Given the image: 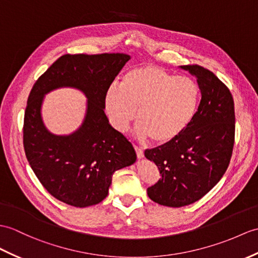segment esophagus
Instances as JSON below:
<instances>
[{
	"mask_svg": "<svg viewBox=\"0 0 258 258\" xmlns=\"http://www.w3.org/2000/svg\"><path fill=\"white\" fill-rule=\"evenodd\" d=\"M134 149H135V152H136V155H137V158L139 159H142L143 157H144V152L142 151L141 148H139L137 146H134Z\"/></svg>",
	"mask_w": 258,
	"mask_h": 258,
	"instance_id": "1",
	"label": "esophagus"
}]
</instances>
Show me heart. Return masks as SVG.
I'll return each mask as SVG.
<instances>
[{
  "label": "heart",
  "mask_w": 258,
  "mask_h": 258,
  "mask_svg": "<svg viewBox=\"0 0 258 258\" xmlns=\"http://www.w3.org/2000/svg\"><path fill=\"white\" fill-rule=\"evenodd\" d=\"M199 88L185 76H173L157 66L131 69L119 86L109 88L104 98L107 115L114 128L125 132L136 118V135L164 145L180 136L192 121Z\"/></svg>",
  "instance_id": "heart-1"
}]
</instances>
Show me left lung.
<instances>
[{
    "mask_svg": "<svg viewBox=\"0 0 258 258\" xmlns=\"http://www.w3.org/2000/svg\"><path fill=\"white\" fill-rule=\"evenodd\" d=\"M196 77L200 103L183 133L175 141L145 151L160 179L147 189L161 206L180 208L206 196L229 167L235 135L234 101L230 90L210 70L180 66Z\"/></svg>",
    "mask_w": 258,
    "mask_h": 258,
    "instance_id": "8db88e82",
    "label": "left lung"
}]
</instances>
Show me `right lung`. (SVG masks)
Returning a JSON list of instances; mask_svg holds the SVG:
<instances>
[{"label":"right lung","mask_w":258,"mask_h":258,"mask_svg":"<svg viewBox=\"0 0 258 258\" xmlns=\"http://www.w3.org/2000/svg\"><path fill=\"white\" fill-rule=\"evenodd\" d=\"M130 59L126 53L63 55L29 93L24 117L27 160L48 192L67 205H98L109 194L113 173L136 161L134 147L104 113L105 93ZM61 87L76 88L87 98L82 125L68 136L51 134L41 115L44 95Z\"/></svg>","instance_id":"obj_1"}]
</instances>
